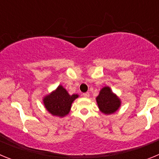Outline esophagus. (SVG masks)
Here are the masks:
<instances>
[{
  "instance_id": "1",
  "label": "esophagus",
  "mask_w": 159,
  "mask_h": 159,
  "mask_svg": "<svg viewBox=\"0 0 159 159\" xmlns=\"http://www.w3.org/2000/svg\"><path fill=\"white\" fill-rule=\"evenodd\" d=\"M83 95H84V98H89L90 94L88 93V92H86V93H84V94H83Z\"/></svg>"
}]
</instances>
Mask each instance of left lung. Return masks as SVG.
<instances>
[{
  "label": "left lung",
  "instance_id": "left-lung-1",
  "mask_svg": "<svg viewBox=\"0 0 159 159\" xmlns=\"http://www.w3.org/2000/svg\"><path fill=\"white\" fill-rule=\"evenodd\" d=\"M96 102L100 111L105 115L115 113L121 106V100L109 87H104L100 90L96 97Z\"/></svg>",
  "mask_w": 159,
  "mask_h": 159
}]
</instances>
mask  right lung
<instances>
[{
    "instance_id": "1",
    "label": "right lung",
    "mask_w": 159,
    "mask_h": 159,
    "mask_svg": "<svg viewBox=\"0 0 159 159\" xmlns=\"http://www.w3.org/2000/svg\"><path fill=\"white\" fill-rule=\"evenodd\" d=\"M78 97L77 94L70 95L67 90L60 85L52 93L43 97V102L46 110L52 116L64 117L69 113L71 103Z\"/></svg>"
}]
</instances>
